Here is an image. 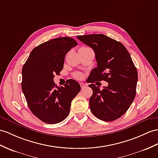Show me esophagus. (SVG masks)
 I'll use <instances>...</instances> for the list:
<instances>
[{
	"label": "esophagus",
	"mask_w": 158,
	"mask_h": 158,
	"mask_svg": "<svg viewBox=\"0 0 158 158\" xmlns=\"http://www.w3.org/2000/svg\"><path fill=\"white\" fill-rule=\"evenodd\" d=\"M80 86H81V89L82 90H84V88H86V84H84L83 83H80Z\"/></svg>",
	"instance_id": "34e87169"
}]
</instances>
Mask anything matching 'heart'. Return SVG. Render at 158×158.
<instances>
[{"mask_svg":"<svg viewBox=\"0 0 158 158\" xmlns=\"http://www.w3.org/2000/svg\"><path fill=\"white\" fill-rule=\"evenodd\" d=\"M86 51H92V50L90 48H87V47H82L78 49V52H86ZM74 76L76 79H81L82 78V75L79 72L76 73Z\"/></svg>","mask_w":158,"mask_h":158,"instance_id":"heart-1","label":"heart"}]
</instances>
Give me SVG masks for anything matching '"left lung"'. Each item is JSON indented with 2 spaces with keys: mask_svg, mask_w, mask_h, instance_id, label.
Masks as SVG:
<instances>
[{
  "mask_svg": "<svg viewBox=\"0 0 158 158\" xmlns=\"http://www.w3.org/2000/svg\"><path fill=\"white\" fill-rule=\"evenodd\" d=\"M76 37L94 50L97 62L87 80L93 92L89 100L91 112L104 121L116 120L127 112L136 94L137 71L129 53L121 43L105 35ZM101 80L109 83L102 90L93 84Z\"/></svg>",
  "mask_w": 158,
  "mask_h": 158,
  "instance_id": "obj_1",
  "label": "left lung"
}]
</instances>
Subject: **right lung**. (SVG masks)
Instances as JSON below:
<instances>
[{"mask_svg": "<svg viewBox=\"0 0 158 158\" xmlns=\"http://www.w3.org/2000/svg\"><path fill=\"white\" fill-rule=\"evenodd\" d=\"M78 43L73 38H55L35 48L22 69L21 88L30 110L41 121L56 124L70 113L71 102L81 88L70 79L64 86L53 82L62 70L65 56Z\"/></svg>", "mask_w": 158, "mask_h": 158, "instance_id": "add662e5", "label": "right lung"}]
</instances>
